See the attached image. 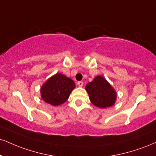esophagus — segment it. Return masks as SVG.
<instances>
[{"instance_id":"obj_1","label":"esophagus","mask_w":156,"mask_h":156,"mask_svg":"<svg viewBox=\"0 0 156 156\" xmlns=\"http://www.w3.org/2000/svg\"><path fill=\"white\" fill-rule=\"evenodd\" d=\"M77 84H78V86H79V87H82V86H83V83L82 81H78V83H77Z\"/></svg>"}]
</instances>
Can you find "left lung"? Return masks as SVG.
<instances>
[{
	"label": "left lung",
	"instance_id": "left-lung-1",
	"mask_svg": "<svg viewBox=\"0 0 156 156\" xmlns=\"http://www.w3.org/2000/svg\"><path fill=\"white\" fill-rule=\"evenodd\" d=\"M91 102L99 108L111 107L115 104L117 93L104 77L97 76L86 85Z\"/></svg>",
	"mask_w": 156,
	"mask_h": 156
}]
</instances>
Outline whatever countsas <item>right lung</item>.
Returning a JSON list of instances; mask_svg holds the SVG:
<instances>
[{
    "label": "right lung",
    "mask_w": 156,
    "mask_h": 156,
    "mask_svg": "<svg viewBox=\"0 0 156 156\" xmlns=\"http://www.w3.org/2000/svg\"><path fill=\"white\" fill-rule=\"evenodd\" d=\"M75 87L76 84L71 78L56 73L41 86V98L53 106L60 105L66 102Z\"/></svg>",
    "instance_id": "obj_1"
}]
</instances>
